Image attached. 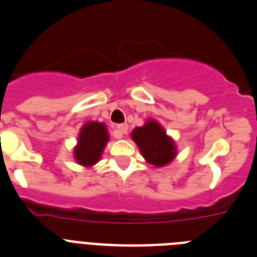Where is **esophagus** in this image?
Returning a JSON list of instances; mask_svg holds the SVG:
<instances>
[{
    "mask_svg": "<svg viewBox=\"0 0 257 257\" xmlns=\"http://www.w3.org/2000/svg\"><path fill=\"white\" fill-rule=\"evenodd\" d=\"M127 130H128V124L127 123H119L115 126V131H117L118 134H119V138H122L123 136V134H127Z\"/></svg>",
    "mask_w": 257,
    "mask_h": 257,
    "instance_id": "34e87169",
    "label": "esophagus"
}]
</instances>
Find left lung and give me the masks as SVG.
<instances>
[{
    "label": "left lung",
    "instance_id": "left-lung-1",
    "mask_svg": "<svg viewBox=\"0 0 257 257\" xmlns=\"http://www.w3.org/2000/svg\"><path fill=\"white\" fill-rule=\"evenodd\" d=\"M131 138L139 147L145 161L156 167L169 165L176 157L175 142L154 119H148L142 127H135Z\"/></svg>",
    "mask_w": 257,
    "mask_h": 257
}]
</instances>
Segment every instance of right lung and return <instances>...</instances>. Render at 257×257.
<instances>
[{"label": "right lung", "instance_id": "add662e5", "mask_svg": "<svg viewBox=\"0 0 257 257\" xmlns=\"http://www.w3.org/2000/svg\"><path fill=\"white\" fill-rule=\"evenodd\" d=\"M108 140L109 135L105 124L96 121L86 122L79 131L78 143L74 148L77 163L86 167H91L97 163Z\"/></svg>", "mask_w": 257, "mask_h": 257}]
</instances>
